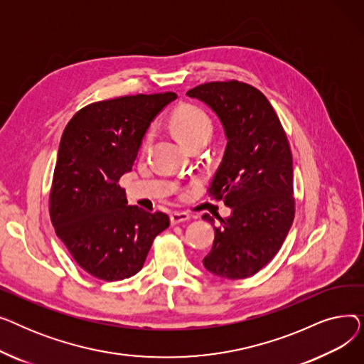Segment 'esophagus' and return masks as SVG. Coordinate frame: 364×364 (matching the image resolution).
<instances>
[{"instance_id":"obj_1","label":"esophagus","mask_w":364,"mask_h":364,"mask_svg":"<svg viewBox=\"0 0 364 364\" xmlns=\"http://www.w3.org/2000/svg\"><path fill=\"white\" fill-rule=\"evenodd\" d=\"M190 220V215L187 213H172L171 214V224H180V223H184V221H188Z\"/></svg>"}]
</instances>
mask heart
I'll return each instance as SVG.
<instances>
[{
  "label": "heart",
  "mask_w": 364,
  "mask_h": 364,
  "mask_svg": "<svg viewBox=\"0 0 364 364\" xmlns=\"http://www.w3.org/2000/svg\"><path fill=\"white\" fill-rule=\"evenodd\" d=\"M169 122L177 136L192 149L205 146L214 134V119L211 114L193 103H184L172 110ZM150 140L151 139L147 134L140 146L143 153L147 151Z\"/></svg>",
  "instance_id": "1"
}]
</instances>
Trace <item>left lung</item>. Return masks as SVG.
Listing matches in <instances>:
<instances>
[{
  "label": "left lung",
  "instance_id": "1",
  "mask_svg": "<svg viewBox=\"0 0 364 364\" xmlns=\"http://www.w3.org/2000/svg\"><path fill=\"white\" fill-rule=\"evenodd\" d=\"M211 106L228 139L208 196L224 200L232 215L214 224L213 250L203 265L223 279H246L279 252L295 217L292 151L269 99L255 87L230 80L187 91Z\"/></svg>",
  "mask_w": 364,
  "mask_h": 364
}]
</instances>
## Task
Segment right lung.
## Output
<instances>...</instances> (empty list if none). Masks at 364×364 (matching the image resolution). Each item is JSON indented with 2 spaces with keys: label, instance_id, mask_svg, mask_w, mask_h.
<instances>
[{
  "label": "right lung",
  "instance_id": "obj_1",
  "mask_svg": "<svg viewBox=\"0 0 364 364\" xmlns=\"http://www.w3.org/2000/svg\"><path fill=\"white\" fill-rule=\"evenodd\" d=\"M176 97L158 92L90 103L63 131L50 218L75 262L95 279L137 274L153 240L169 225L165 213L127 205L119 180L131 171L150 121Z\"/></svg>",
  "mask_w": 364,
  "mask_h": 364
}]
</instances>
